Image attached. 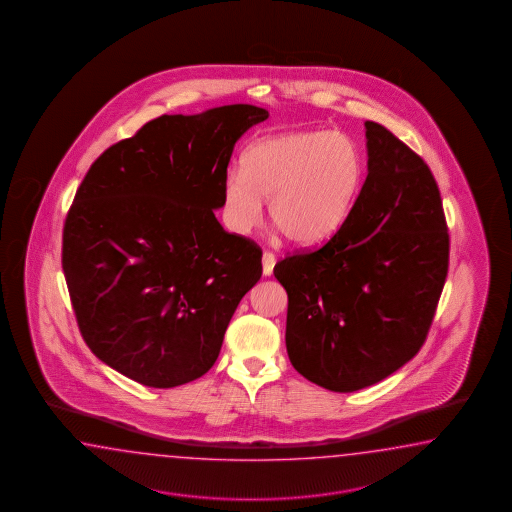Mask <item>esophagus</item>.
Here are the masks:
<instances>
[{
    "label": "esophagus",
    "instance_id": "1",
    "mask_svg": "<svg viewBox=\"0 0 512 512\" xmlns=\"http://www.w3.org/2000/svg\"><path fill=\"white\" fill-rule=\"evenodd\" d=\"M275 255H273L272 251H264L262 253V273L264 275H272L273 266H275Z\"/></svg>",
    "mask_w": 512,
    "mask_h": 512
}]
</instances>
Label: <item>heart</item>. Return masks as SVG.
<instances>
[{
  "mask_svg": "<svg viewBox=\"0 0 512 512\" xmlns=\"http://www.w3.org/2000/svg\"><path fill=\"white\" fill-rule=\"evenodd\" d=\"M364 156L353 137L310 130L262 137L224 182L229 228L250 233L270 198V218L296 244L329 239L353 211L364 183Z\"/></svg>",
  "mask_w": 512,
  "mask_h": 512,
  "instance_id": "b5f03b06",
  "label": "heart"
}]
</instances>
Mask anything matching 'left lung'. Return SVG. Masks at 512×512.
I'll return each instance as SVG.
<instances>
[{"label": "left lung", "mask_w": 512, "mask_h": 512, "mask_svg": "<svg viewBox=\"0 0 512 512\" xmlns=\"http://www.w3.org/2000/svg\"><path fill=\"white\" fill-rule=\"evenodd\" d=\"M367 178L353 211L316 250L284 257L286 351L299 375L351 393L421 351L443 292L450 237L424 159L365 121Z\"/></svg>", "instance_id": "obj_1"}]
</instances>
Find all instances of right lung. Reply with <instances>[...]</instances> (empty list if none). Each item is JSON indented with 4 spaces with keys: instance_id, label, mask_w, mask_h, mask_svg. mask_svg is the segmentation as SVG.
Instances as JSON below:
<instances>
[{
    "instance_id": "add662e5",
    "label": "right lung",
    "mask_w": 512,
    "mask_h": 512,
    "mask_svg": "<svg viewBox=\"0 0 512 512\" xmlns=\"http://www.w3.org/2000/svg\"><path fill=\"white\" fill-rule=\"evenodd\" d=\"M251 104L161 115L93 161L69 207L62 270L80 334L148 387L205 375L262 251L216 220L233 147L268 119Z\"/></svg>"
}]
</instances>
